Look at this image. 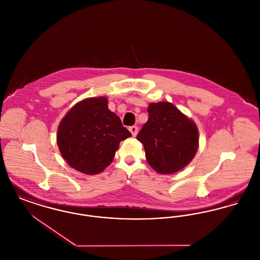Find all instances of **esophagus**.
Returning <instances> with one entry per match:
<instances>
[{
	"instance_id": "1",
	"label": "esophagus",
	"mask_w": 260,
	"mask_h": 260,
	"mask_svg": "<svg viewBox=\"0 0 260 260\" xmlns=\"http://www.w3.org/2000/svg\"><path fill=\"white\" fill-rule=\"evenodd\" d=\"M128 129H129V132L132 133L133 137H137L138 132V127L137 125H133V126H131Z\"/></svg>"
}]
</instances>
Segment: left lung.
<instances>
[{
  "instance_id": "1",
  "label": "left lung",
  "mask_w": 260,
  "mask_h": 260,
  "mask_svg": "<svg viewBox=\"0 0 260 260\" xmlns=\"http://www.w3.org/2000/svg\"><path fill=\"white\" fill-rule=\"evenodd\" d=\"M148 121L138 135L148 164L168 175L187 166L198 152L199 128L191 119L170 102L150 103Z\"/></svg>"
}]
</instances>
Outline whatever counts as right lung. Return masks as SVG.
Returning <instances> with one entry per match:
<instances>
[{
  "label": "right lung",
  "mask_w": 260,
  "mask_h": 260,
  "mask_svg": "<svg viewBox=\"0 0 260 260\" xmlns=\"http://www.w3.org/2000/svg\"><path fill=\"white\" fill-rule=\"evenodd\" d=\"M132 137L108 109L104 96L77 102L61 119L57 144L67 163L85 175L101 173L112 163L120 142Z\"/></svg>",
  "instance_id": "add662e5"
}]
</instances>
